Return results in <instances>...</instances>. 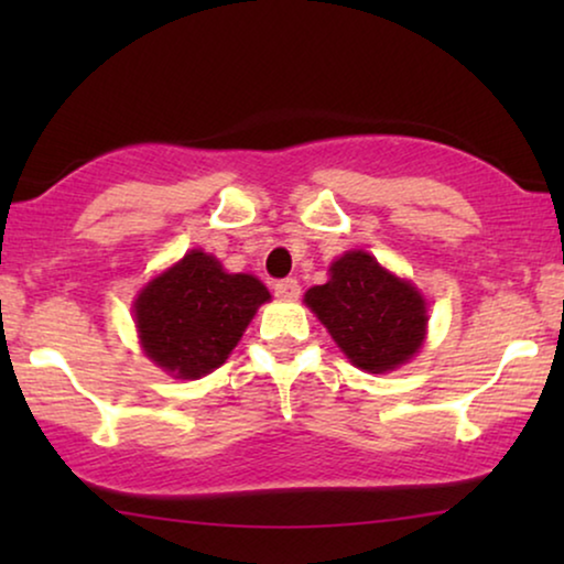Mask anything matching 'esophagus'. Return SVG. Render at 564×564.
<instances>
[{"instance_id":"obj_1","label":"esophagus","mask_w":564,"mask_h":564,"mask_svg":"<svg viewBox=\"0 0 564 564\" xmlns=\"http://www.w3.org/2000/svg\"><path fill=\"white\" fill-rule=\"evenodd\" d=\"M274 295L284 297V300H295L300 295V284L297 280H280L274 284Z\"/></svg>"}]
</instances>
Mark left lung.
<instances>
[{"mask_svg": "<svg viewBox=\"0 0 564 564\" xmlns=\"http://www.w3.org/2000/svg\"><path fill=\"white\" fill-rule=\"evenodd\" d=\"M330 280L305 292L354 367L382 375L405 365L426 338V300L367 251H346L328 269Z\"/></svg>", "mask_w": 564, "mask_h": 564, "instance_id": "obj_1", "label": "left lung"}]
</instances>
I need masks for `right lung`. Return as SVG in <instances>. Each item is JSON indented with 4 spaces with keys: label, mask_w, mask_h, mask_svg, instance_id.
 <instances>
[{
    "label": "right lung",
    "mask_w": 564,
    "mask_h": 564,
    "mask_svg": "<svg viewBox=\"0 0 564 564\" xmlns=\"http://www.w3.org/2000/svg\"><path fill=\"white\" fill-rule=\"evenodd\" d=\"M269 297L253 274H228L210 253L192 249L138 292L133 313L143 354L180 380L210 375Z\"/></svg>",
    "instance_id": "add662e5"
}]
</instances>
